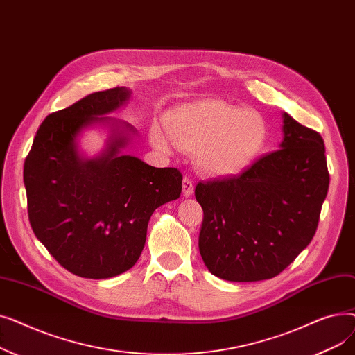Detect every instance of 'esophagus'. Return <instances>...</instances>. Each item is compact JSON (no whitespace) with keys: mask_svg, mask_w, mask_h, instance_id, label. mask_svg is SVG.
Listing matches in <instances>:
<instances>
[{"mask_svg":"<svg viewBox=\"0 0 355 355\" xmlns=\"http://www.w3.org/2000/svg\"><path fill=\"white\" fill-rule=\"evenodd\" d=\"M194 193V184L190 177H184L182 180V194L184 197H190Z\"/></svg>","mask_w":355,"mask_h":355,"instance_id":"obj_1","label":"esophagus"}]
</instances>
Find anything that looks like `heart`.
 <instances>
[{
	"label": "heart",
	"instance_id": "1",
	"mask_svg": "<svg viewBox=\"0 0 355 355\" xmlns=\"http://www.w3.org/2000/svg\"><path fill=\"white\" fill-rule=\"evenodd\" d=\"M265 121L248 107L221 101H206L181 106L165 118V126L149 128L153 145L197 154L198 166L211 175L236 174L265 145Z\"/></svg>",
	"mask_w": 355,
	"mask_h": 355
}]
</instances>
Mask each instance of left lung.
<instances>
[{
    "label": "left lung",
    "instance_id": "obj_1",
    "mask_svg": "<svg viewBox=\"0 0 355 355\" xmlns=\"http://www.w3.org/2000/svg\"><path fill=\"white\" fill-rule=\"evenodd\" d=\"M328 185L322 137L284 114L281 149L239 175L196 185L202 262L230 282L277 276L311 243Z\"/></svg>",
    "mask_w": 355,
    "mask_h": 355
}]
</instances>
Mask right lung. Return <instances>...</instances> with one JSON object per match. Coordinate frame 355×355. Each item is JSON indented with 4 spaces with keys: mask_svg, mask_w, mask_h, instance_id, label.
<instances>
[{
    "mask_svg": "<svg viewBox=\"0 0 355 355\" xmlns=\"http://www.w3.org/2000/svg\"><path fill=\"white\" fill-rule=\"evenodd\" d=\"M129 95L125 87L101 90L53 112L24 162L31 229L60 266L80 277L106 279L132 268L153 213L181 194L180 170L121 155L128 138L118 130L101 157H79L80 130L106 121L99 116L116 110Z\"/></svg>",
    "mask_w": 355,
    "mask_h": 355,
    "instance_id": "obj_1",
    "label": "right lung"
}]
</instances>
